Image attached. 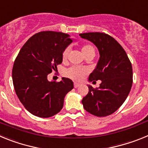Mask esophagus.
<instances>
[{
	"instance_id": "1",
	"label": "esophagus",
	"mask_w": 148,
	"mask_h": 148,
	"mask_svg": "<svg viewBox=\"0 0 148 148\" xmlns=\"http://www.w3.org/2000/svg\"><path fill=\"white\" fill-rule=\"evenodd\" d=\"M79 85H80V84L76 83V82H75V83H74V87H75V88H77V87H79Z\"/></svg>"
}]
</instances>
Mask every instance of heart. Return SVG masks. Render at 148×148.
Masks as SVG:
<instances>
[{
    "instance_id": "1",
    "label": "heart",
    "mask_w": 148,
    "mask_h": 148,
    "mask_svg": "<svg viewBox=\"0 0 148 148\" xmlns=\"http://www.w3.org/2000/svg\"><path fill=\"white\" fill-rule=\"evenodd\" d=\"M82 53L84 57L89 56V55H94L95 56V48L90 44H86L82 46ZM68 54H69V49L66 48L63 51L62 53V59L63 61H66L67 59ZM88 70L86 68L79 67V66H72L69 68L66 71V75L75 81L82 80L83 77L87 74Z\"/></svg>"
}]
</instances>
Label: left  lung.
Instances as JSON below:
<instances>
[{
    "instance_id": "left-lung-1",
    "label": "left lung",
    "mask_w": 148,
    "mask_h": 148,
    "mask_svg": "<svg viewBox=\"0 0 148 148\" xmlns=\"http://www.w3.org/2000/svg\"><path fill=\"white\" fill-rule=\"evenodd\" d=\"M93 43L99 51L97 66L89 76L90 82L101 80L98 88L88 85L82 99L84 108L99 117L109 116L122 105L133 84V69L126 52L116 39L104 32L79 35Z\"/></svg>"
}]
</instances>
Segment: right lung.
Here are the masks:
<instances>
[{
	"instance_id": "obj_1",
	"label": "right lung",
	"mask_w": 148,
	"mask_h": 148,
	"mask_svg": "<svg viewBox=\"0 0 148 148\" xmlns=\"http://www.w3.org/2000/svg\"><path fill=\"white\" fill-rule=\"evenodd\" d=\"M70 35L43 31L35 34L22 47L14 62L12 82L24 108L32 115L49 118L59 113L65 95L73 89L71 79L49 82L48 74L62 62L63 51L73 42Z\"/></svg>"
}]
</instances>
